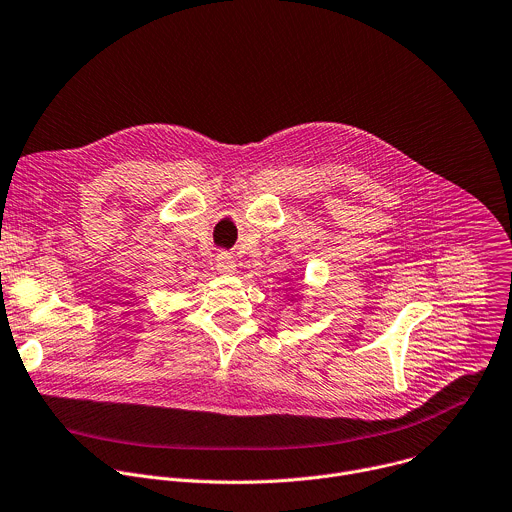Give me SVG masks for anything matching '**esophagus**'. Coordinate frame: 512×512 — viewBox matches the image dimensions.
<instances>
[{
	"mask_svg": "<svg viewBox=\"0 0 512 512\" xmlns=\"http://www.w3.org/2000/svg\"><path fill=\"white\" fill-rule=\"evenodd\" d=\"M217 271L221 275H233L237 271V263L229 253H219L217 255Z\"/></svg>",
	"mask_w": 512,
	"mask_h": 512,
	"instance_id": "34e87169",
	"label": "esophagus"
}]
</instances>
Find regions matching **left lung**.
I'll list each match as a JSON object with an SVG mask.
<instances>
[{
    "label": "left lung",
    "mask_w": 512,
    "mask_h": 512,
    "mask_svg": "<svg viewBox=\"0 0 512 512\" xmlns=\"http://www.w3.org/2000/svg\"><path fill=\"white\" fill-rule=\"evenodd\" d=\"M293 289H295V287H293V285H287V287H285V289H283V291H289V293H291V291H293ZM289 301H297V299H295V297H293V295H289Z\"/></svg>",
    "instance_id": "1"
}]
</instances>
